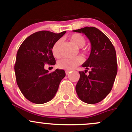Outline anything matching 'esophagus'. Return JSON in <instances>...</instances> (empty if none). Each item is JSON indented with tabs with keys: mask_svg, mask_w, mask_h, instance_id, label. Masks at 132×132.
Returning a JSON list of instances; mask_svg holds the SVG:
<instances>
[{
	"mask_svg": "<svg viewBox=\"0 0 132 132\" xmlns=\"http://www.w3.org/2000/svg\"><path fill=\"white\" fill-rule=\"evenodd\" d=\"M70 72H71V71H69V70H66V71H65V72H66V75H69V73Z\"/></svg>",
	"mask_w": 132,
	"mask_h": 132,
	"instance_id": "esophagus-1",
	"label": "esophagus"
}]
</instances>
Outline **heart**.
Here are the masks:
<instances>
[{
    "label": "heart",
    "mask_w": 132,
    "mask_h": 132,
    "mask_svg": "<svg viewBox=\"0 0 132 132\" xmlns=\"http://www.w3.org/2000/svg\"><path fill=\"white\" fill-rule=\"evenodd\" d=\"M69 39L73 43L78 47H83L86 44V39L81 34L74 33L70 36ZM61 44V40H58L55 42L52 47V53L54 57L60 58L61 54L60 52V45ZM83 62V58L80 56L75 57H65L57 62V66L61 69L66 70H71L75 68L78 65L81 64Z\"/></svg>",
    "instance_id": "b5f03b06"
}]
</instances>
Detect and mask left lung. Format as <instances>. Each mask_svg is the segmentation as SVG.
Instances as JSON below:
<instances>
[{
	"label": "left lung",
	"mask_w": 132,
	"mask_h": 132,
	"mask_svg": "<svg viewBox=\"0 0 132 132\" xmlns=\"http://www.w3.org/2000/svg\"><path fill=\"white\" fill-rule=\"evenodd\" d=\"M82 33L91 44L89 58L82 66L87 70L79 71L80 78L76 86L79 98L89 104L101 102L112 89L117 73V62L114 46L108 37L94 27L73 30ZM90 69L89 75L85 73Z\"/></svg>",
	"instance_id": "obj_1"
}]
</instances>
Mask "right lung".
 <instances>
[{"instance_id":"right-lung-1","label":"right lung","mask_w":132,"mask_h":132,"mask_svg":"<svg viewBox=\"0 0 132 132\" xmlns=\"http://www.w3.org/2000/svg\"><path fill=\"white\" fill-rule=\"evenodd\" d=\"M66 33L40 31L27 37L16 53L14 69L20 90L27 99L37 104L51 101L57 91L60 82L66 76L63 69L50 73L45 65H54L52 53L55 42Z\"/></svg>"}]
</instances>
